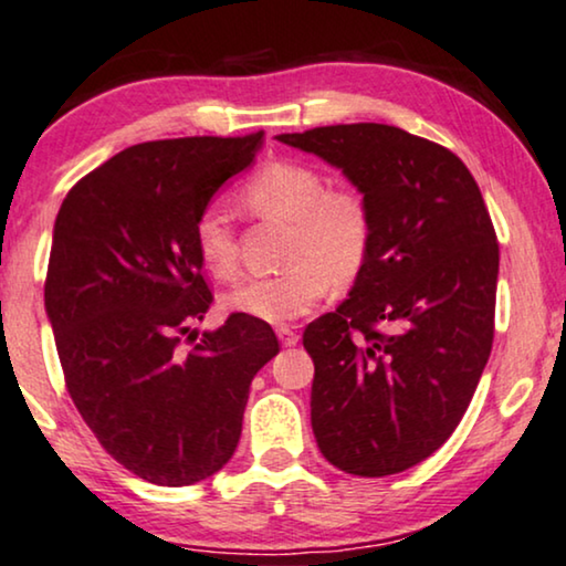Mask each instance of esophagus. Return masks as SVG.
Returning <instances> with one entry per match:
<instances>
[{
    "label": "esophagus",
    "mask_w": 566,
    "mask_h": 566,
    "mask_svg": "<svg viewBox=\"0 0 566 566\" xmlns=\"http://www.w3.org/2000/svg\"><path fill=\"white\" fill-rule=\"evenodd\" d=\"M275 333H277V337H281V343H283L285 348L296 346V343H298V333H296V329H291V327H277Z\"/></svg>",
    "instance_id": "1"
}]
</instances>
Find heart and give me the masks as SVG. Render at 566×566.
I'll use <instances>...</instances> for the list:
<instances>
[{
	"instance_id": "heart-1",
	"label": "heart",
	"mask_w": 566,
	"mask_h": 566,
	"mask_svg": "<svg viewBox=\"0 0 566 566\" xmlns=\"http://www.w3.org/2000/svg\"><path fill=\"white\" fill-rule=\"evenodd\" d=\"M241 200L265 218L291 223L289 270L247 277L226 293V306L244 317L289 325L310 314L329 285L361 273L371 249L369 205L354 189H327L317 168L296 160L262 166L241 189ZM195 247L202 265L220 281L239 273V244L231 208L210 202L195 220Z\"/></svg>"
}]
</instances>
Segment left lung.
Here are the masks:
<instances>
[{"mask_svg":"<svg viewBox=\"0 0 566 566\" xmlns=\"http://www.w3.org/2000/svg\"><path fill=\"white\" fill-rule=\"evenodd\" d=\"M275 139L340 168L371 212L348 298L304 329L314 439L346 473L408 471L450 439L491 354L499 244L481 189L454 153L390 124Z\"/></svg>","mask_w":566,"mask_h":566,"instance_id":"8db88e82","label":"left lung"}]
</instances>
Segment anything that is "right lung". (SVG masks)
<instances>
[{"instance_id": "obj_1", "label": "right lung", "mask_w": 566, "mask_h": 566, "mask_svg": "<svg viewBox=\"0 0 566 566\" xmlns=\"http://www.w3.org/2000/svg\"><path fill=\"white\" fill-rule=\"evenodd\" d=\"M260 148L262 132L132 145L80 179L54 220L43 298L67 390L104 450L158 486L231 460L249 385L281 350L244 314L179 346L212 304L195 220Z\"/></svg>"}]
</instances>
